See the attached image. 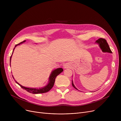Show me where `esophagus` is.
<instances>
[{"label":"esophagus","instance_id":"1","mask_svg":"<svg viewBox=\"0 0 121 121\" xmlns=\"http://www.w3.org/2000/svg\"><path fill=\"white\" fill-rule=\"evenodd\" d=\"M69 67V65L68 64V63H66V64L63 65V68L64 69H67Z\"/></svg>","mask_w":121,"mask_h":121}]
</instances>
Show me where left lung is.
Wrapping results in <instances>:
<instances>
[{
    "label": "left lung",
    "mask_w": 121,
    "mask_h": 121,
    "mask_svg": "<svg viewBox=\"0 0 121 121\" xmlns=\"http://www.w3.org/2000/svg\"><path fill=\"white\" fill-rule=\"evenodd\" d=\"M96 43L99 44L100 48H101V50H102L103 52L112 53L110 48H109V46H108V44L106 40H105L104 39H103V38H99V39L98 40L96 41ZM72 85L75 89L78 90V89L76 88L75 87V86L74 85L73 80H72Z\"/></svg>",
    "instance_id": "8db88e82"
}]
</instances>
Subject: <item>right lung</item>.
Instances as JSON below:
<instances>
[{
    "label": "right lung",
    "mask_w": 121,
    "mask_h": 121,
    "mask_svg": "<svg viewBox=\"0 0 121 121\" xmlns=\"http://www.w3.org/2000/svg\"><path fill=\"white\" fill-rule=\"evenodd\" d=\"M25 41H24L21 43H20L17 44L15 46V48L13 49V51L14 50L15 48L18 46V45H20V44L23 43V42H25ZM12 53V54H13ZM12 55L10 57V63H11V57H12ZM63 71V69L62 68H57L54 70H53L52 73H51L50 76H49V81H48V84L43 87H42L41 88H39V89H37V88H27V87H24L22 85H21V84H19L18 82H17L16 81V83L17 84H18L19 85H20L22 89H25L26 91H27L28 92L30 93H32V94H40V93H46L47 92H48L51 89H52L54 84V82H55V78H56V77L58 75H59L60 73H61ZM13 78L14 79L13 76Z\"/></svg>",
    "instance_id": "obj_1"
}]
</instances>
